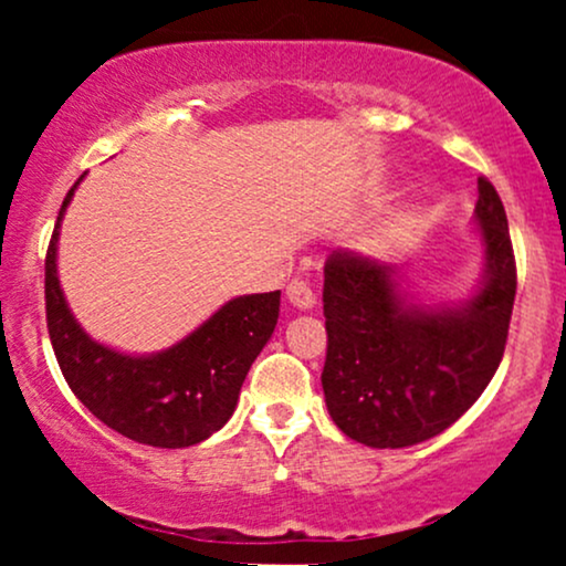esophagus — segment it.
Segmentation results:
<instances>
[{
    "label": "esophagus",
    "instance_id": "obj_1",
    "mask_svg": "<svg viewBox=\"0 0 566 566\" xmlns=\"http://www.w3.org/2000/svg\"><path fill=\"white\" fill-rule=\"evenodd\" d=\"M287 301L295 305V308L311 311L316 305V295H314V290L303 282V279H292V282L287 284Z\"/></svg>",
    "mask_w": 566,
    "mask_h": 566
}]
</instances>
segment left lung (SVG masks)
<instances>
[{
  "label": "left lung",
  "mask_w": 566,
  "mask_h": 566,
  "mask_svg": "<svg viewBox=\"0 0 566 566\" xmlns=\"http://www.w3.org/2000/svg\"><path fill=\"white\" fill-rule=\"evenodd\" d=\"M482 276L463 301L423 303L399 265L337 252L324 265L329 418L359 444L399 450L450 428L490 386L509 337L516 263L495 186L473 210Z\"/></svg>",
  "instance_id": "8db88e82"
}]
</instances>
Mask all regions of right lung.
Returning a JSON list of instances; mask_svg holds the SVG:
<instances>
[{
	"mask_svg": "<svg viewBox=\"0 0 566 566\" xmlns=\"http://www.w3.org/2000/svg\"><path fill=\"white\" fill-rule=\"evenodd\" d=\"M63 199L44 261L48 329L63 378L101 423L138 444L180 450L220 431L239 391L274 335L282 292L239 295L170 348L127 354L84 333L57 276V239L74 191Z\"/></svg>",
	"mask_w": 566,
	"mask_h": 566,
	"instance_id": "right-lung-1",
	"label": "right lung"
}]
</instances>
